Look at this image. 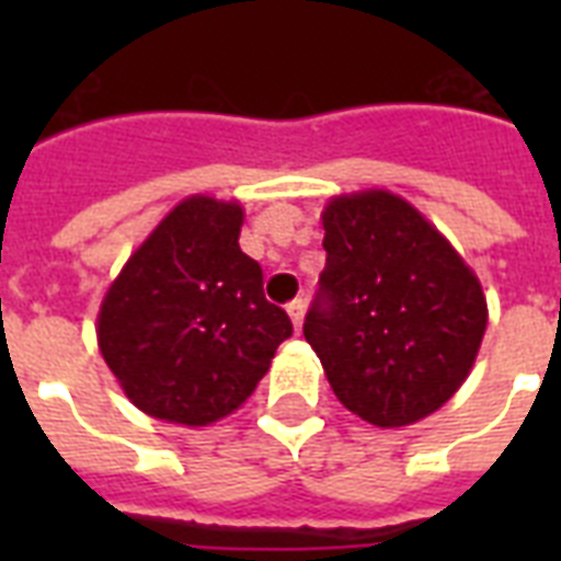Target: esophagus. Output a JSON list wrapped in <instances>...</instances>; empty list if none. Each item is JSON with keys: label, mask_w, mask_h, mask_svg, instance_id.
<instances>
[{"label": "esophagus", "mask_w": 561, "mask_h": 561, "mask_svg": "<svg viewBox=\"0 0 561 561\" xmlns=\"http://www.w3.org/2000/svg\"><path fill=\"white\" fill-rule=\"evenodd\" d=\"M288 314L290 320H294V329H302V317H306V299H294V302H288Z\"/></svg>", "instance_id": "34e87169"}]
</instances>
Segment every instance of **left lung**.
<instances>
[{
  "mask_svg": "<svg viewBox=\"0 0 561 561\" xmlns=\"http://www.w3.org/2000/svg\"><path fill=\"white\" fill-rule=\"evenodd\" d=\"M302 323L343 408L378 427L425 419L466 381L486 299L457 250L390 192L334 197Z\"/></svg>",
  "mask_w": 561,
  "mask_h": 561,
  "instance_id": "left-lung-1",
  "label": "left lung"
}]
</instances>
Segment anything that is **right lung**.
Listing matches in <instances>:
<instances>
[{
    "label": "right lung",
    "mask_w": 561,
    "mask_h": 561,
    "mask_svg": "<svg viewBox=\"0 0 561 561\" xmlns=\"http://www.w3.org/2000/svg\"><path fill=\"white\" fill-rule=\"evenodd\" d=\"M238 203L188 197L165 215L99 314V346L148 416L209 425L262 381L290 317L264 299L262 267L241 253Z\"/></svg>",
    "instance_id": "obj_1"
}]
</instances>
